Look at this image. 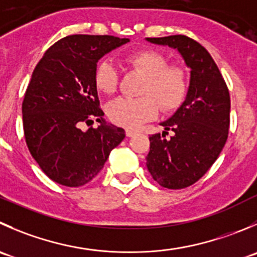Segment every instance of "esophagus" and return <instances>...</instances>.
<instances>
[{
  "label": "esophagus",
  "instance_id": "1",
  "mask_svg": "<svg viewBox=\"0 0 257 257\" xmlns=\"http://www.w3.org/2000/svg\"><path fill=\"white\" fill-rule=\"evenodd\" d=\"M136 133H137V132L133 131V129H126V131H125V136L129 137V138H131V137H133Z\"/></svg>",
  "mask_w": 257,
  "mask_h": 257
}]
</instances>
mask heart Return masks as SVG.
Masks as SVG:
<instances>
[{"label":"heart","mask_w":257,"mask_h":257,"mask_svg":"<svg viewBox=\"0 0 257 257\" xmlns=\"http://www.w3.org/2000/svg\"><path fill=\"white\" fill-rule=\"evenodd\" d=\"M125 61L146 75L141 88V98H118L108 104L106 113L114 124L125 128H137L151 120L158 113V105L164 113L177 110L188 94L189 79L183 68L168 65V59L154 50H139L125 57ZM119 73L109 60L96 65L94 84L101 93L116 90Z\"/></svg>","instance_id":"1"}]
</instances>
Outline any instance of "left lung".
I'll list each match as a JSON object with an SVG mask.
<instances>
[{"instance_id":"left-lung-1","label":"left lung","mask_w":257,"mask_h":257,"mask_svg":"<svg viewBox=\"0 0 257 257\" xmlns=\"http://www.w3.org/2000/svg\"><path fill=\"white\" fill-rule=\"evenodd\" d=\"M178 50L191 69L189 89L178 110L161 123L164 132L149 137L147 168L162 187L181 189L196 183L220 156L230 128V93L210 52L184 35L148 37ZM168 130L174 132L165 139Z\"/></svg>"}]
</instances>
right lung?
Listing matches in <instances>:
<instances>
[{"label":"right lung","mask_w":257,"mask_h":257,"mask_svg":"<svg viewBox=\"0 0 257 257\" xmlns=\"http://www.w3.org/2000/svg\"><path fill=\"white\" fill-rule=\"evenodd\" d=\"M129 42L109 35H70L55 42L35 68L22 101L27 148L56 183L80 187L103 169L111 149L125 137L106 123L94 84L96 62ZM95 118L86 132L81 122Z\"/></svg>","instance_id":"add662e5"}]
</instances>
